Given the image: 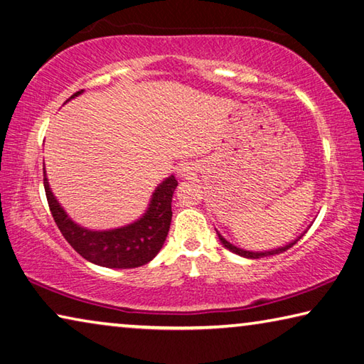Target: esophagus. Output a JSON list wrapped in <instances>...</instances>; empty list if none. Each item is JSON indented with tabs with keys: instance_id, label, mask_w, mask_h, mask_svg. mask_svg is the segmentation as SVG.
Segmentation results:
<instances>
[{
	"instance_id": "1",
	"label": "esophagus",
	"mask_w": 364,
	"mask_h": 364,
	"mask_svg": "<svg viewBox=\"0 0 364 364\" xmlns=\"http://www.w3.org/2000/svg\"><path fill=\"white\" fill-rule=\"evenodd\" d=\"M178 176L181 177H188L190 174H192V168H190L188 164H181L178 166Z\"/></svg>"
}]
</instances>
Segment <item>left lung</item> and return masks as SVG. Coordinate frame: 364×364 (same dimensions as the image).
I'll return each mask as SVG.
<instances>
[{"label":"left lung","mask_w":364,"mask_h":364,"mask_svg":"<svg viewBox=\"0 0 364 364\" xmlns=\"http://www.w3.org/2000/svg\"><path fill=\"white\" fill-rule=\"evenodd\" d=\"M304 233H305V232H304ZM304 233L299 235V237H297L294 241H291V243H288L286 246L277 247V250H270V251H246V250H241V247H238V246L232 245L230 241H227V240H225L224 237H222V235L218 232L220 243L224 245L228 251H232V252H235V254H238V256L246 257V259H260V257H267V256H275V254H282V252H284V251H288L289 247L294 246V245L297 243V241L304 237Z\"/></svg>","instance_id":"1"}]
</instances>
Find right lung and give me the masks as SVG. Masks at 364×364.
I'll list each match as a JSON object with an SVG mask.
<instances>
[{"mask_svg":"<svg viewBox=\"0 0 364 364\" xmlns=\"http://www.w3.org/2000/svg\"><path fill=\"white\" fill-rule=\"evenodd\" d=\"M82 92H75L72 100ZM67 100V102H68ZM177 187L174 176L166 177L153 192L149 208L142 218L124 227L112 230H89L81 227L65 213L49 187L44 171V190L50 208V214L70 246L95 265L107 269H136L149 264L161 250L171 225V203Z\"/></svg>","mask_w":364,"mask_h":364,"instance_id":"add662e5","label":"right lung"}]
</instances>
